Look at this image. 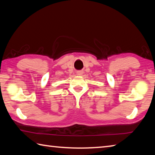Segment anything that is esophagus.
Segmentation results:
<instances>
[{"label": "esophagus", "instance_id": "obj_1", "mask_svg": "<svg viewBox=\"0 0 155 155\" xmlns=\"http://www.w3.org/2000/svg\"><path fill=\"white\" fill-rule=\"evenodd\" d=\"M77 74L78 75H82L83 74V71H77Z\"/></svg>", "mask_w": 155, "mask_h": 155}]
</instances>
